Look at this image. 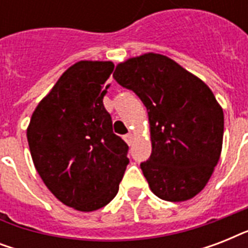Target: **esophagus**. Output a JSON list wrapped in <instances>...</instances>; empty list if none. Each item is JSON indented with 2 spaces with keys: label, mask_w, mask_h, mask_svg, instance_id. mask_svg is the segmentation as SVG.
<instances>
[{
  "label": "esophagus",
  "mask_w": 248,
  "mask_h": 248,
  "mask_svg": "<svg viewBox=\"0 0 248 248\" xmlns=\"http://www.w3.org/2000/svg\"><path fill=\"white\" fill-rule=\"evenodd\" d=\"M124 141H126V143L128 144V145H131L132 139H134V138H132L131 134H127V135H124Z\"/></svg>",
  "instance_id": "obj_1"
}]
</instances>
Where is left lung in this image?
Instances as JSON below:
<instances>
[{
    "mask_svg": "<svg viewBox=\"0 0 248 248\" xmlns=\"http://www.w3.org/2000/svg\"><path fill=\"white\" fill-rule=\"evenodd\" d=\"M113 78L143 101L152 155L140 169L161 200H190L210 180L221 153L224 113L208 86L159 54L117 65Z\"/></svg>",
    "mask_w": 248,
    "mask_h": 248,
    "instance_id": "8db88e82",
    "label": "left lung"
}]
</instances>
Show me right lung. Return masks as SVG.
Masks as SVG:
<instances>
[{
	"label": "right lung",
	"mask_w": 248,
	"mask_h": 248,
	"mask_svg": "<svg viewBox=\"0 0 248 248\" xmlns=\"http://www.w3.org/2000/svg\"><path fill=\"white\" fill-rule=\"evenodd\" d=\"M114 65L78 62L33 112L27 130L37 172L54 196L79 211L116 197L128 165V145L113 132L103 97Z\"/></svg>",
	"instance_id": "1"
}]
</instances>
